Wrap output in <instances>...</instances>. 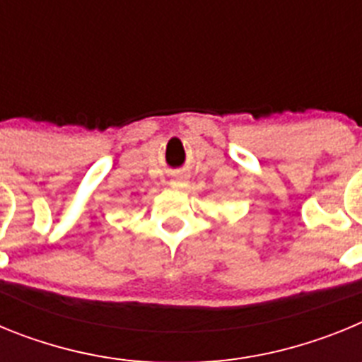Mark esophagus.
Wrapping results in <instances>:
<instances>
[{"label":"esophagus","mask_w":362,"mask_h":362,"mask_svg":"<svg viewBox=\"0 0 362 362\" xmlns=\"http://www.w3.org/2000/svg\"><path fill=\"white\" fill-rule=\"evenodd\" d=\"M172 185H174V187H183L185 179L183 177H175L174 181H172Z\"/></svg>","instance_id":"1"}]
</instances>
